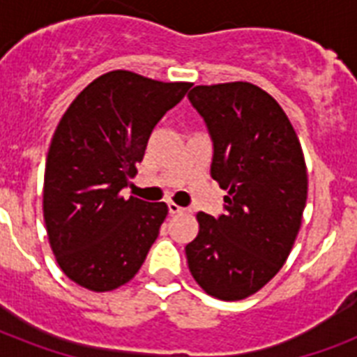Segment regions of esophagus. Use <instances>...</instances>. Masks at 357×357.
Returning <instances> with one entry per match:
<instances>
[{
  "label": "esophagus",
  "mask_w": 357,
  "mask_h": 357,
  "mask_svg": "<svg viewBox=\"0 0 357 357\" xmlns=\"http://www.w3.org/2000/svg\"><path fill=\"white\" fill-rule=\"evenodd\" d=\"M181 211H185L183 207H179L178 204H174V202H168V213H170V215H178V213Z\"/></svg>",
  "instance_id": "obj_1"
}]
</instances>
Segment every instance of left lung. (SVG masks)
<instances>
[{"instance_id":"1","label":"left lung","mask_w":357,"mask_h":357,"mask_svg":"<svg viewBox=\"0 0 357 357\" xmlns=\"http://www.w3.org/2000/svg\"><path fill=\"white\" fill-rule=\"evenodd\" d=\"M189 102L211 135V176L228 196L224 215H196L200 231L185 246L187 263L207 294L243 300L293 250L307 198L304 153L280 103L252 83L198 85Z\"/></svg>"}]
</instances>
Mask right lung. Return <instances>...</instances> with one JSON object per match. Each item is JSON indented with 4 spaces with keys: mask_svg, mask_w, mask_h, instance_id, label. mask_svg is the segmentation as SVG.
I'll use <instances>...</instances> for the list:
<instances>
[{
    "mask_svg": "<svg viewBox=\"0 0 357 357\" xmlns=\"http://www.w3.org/2000/svg\"><path fill=\"white\" fill-rule=\"evenodd\" d=\"M190 83L128 70L100 75L70 103L53 133L44 174V220L59 266L81 287L105 293L139 272L168 207L126 189L157 122Z\"/></svg>",
    "mask_w": 357,
    "mask_h": 357,
    "instance_id": "add662e5",
    "label": "right lung"
}]
</instances>
